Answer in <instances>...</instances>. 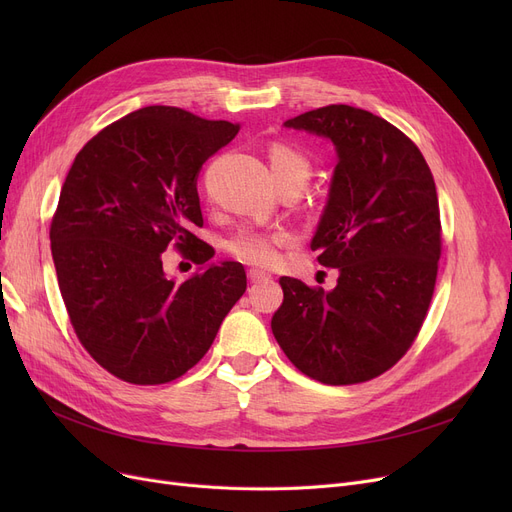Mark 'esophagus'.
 Returning <instances> with one entry per match:
<instances>
[{"mask_svg": "<svg viewBox=\"0 0 512 512\" xmlns=\"http://www.w3.org/2000/svg\"><path fill=\"white\" fill-rule=\"evenodd\" d=\"M249 280L251 282H265V280H272V274H267L263 270H257V267H251V270H249Z\"/></svg>", "mask_w": 512, "mask_h": 512, "instance_id": "obj_1", "label": "esophagus"}]
</instances>
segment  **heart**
Wrapping results in <instances>:
<instances>
[{
  "label": "heart",
  "mask_w": 512,
  "mask_h": 512,
  "mask_svg": "<svg viewBox=\"0 0 512 512\" xmlns=\"http://www.w3.org/2000/svg\"><path fill=\"white\" fill-rule=\"evenodd\" d=\"M270 168L274 180L288 178V176H309V164L303 155L286 145H274L270 151ZM292 240L290 232L286 230H242L230 242L228 251L247 263L255 265H274L280 257V247L288 245Z\"/></svg>",
  "instance_id": "heart-1"
}]
</instances>
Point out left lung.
Segmentation results:
<instances>
[{"instance_id": "obj_1", "label": "left lung", "mask_w": 512, "mask_h": 512, "mask_svg": "<svg viewBox=\"0 0 512 512\" xmlns=\"http://www.w3.org/2000/svg\"><path fill=\"white\" fill-rule=\"evenodd\" d=\"M334 145L336 168L311 249L336 267L332 290L280 278L272 332L309 378L359 384L388 371L421 330L440 259L436 182L417 145L351 105L284 122Z\"/></svg>"}]
</instances>
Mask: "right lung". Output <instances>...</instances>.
I'll list each match as a JSON object with an SVG mask.
<instances>
[{"mask_svg": "<svg viewBox=\"0 0 512 512\" xmlns=\"http://www.w3.org/2000/svg\"><path fill=\"white\" fill-rule=\"evenodd\" d=\"M238 132L180 107L149 105L103 128L62 186L49 240L72 328L116 378L172 382L209 351L247 290L245 267L207 263L197 178L205 159ZM168 244L200 270L176 283L163 270Z\"/></svg>", "mask_w": 512, "mask_h": 512, "instance_id": "1", "label": "right lung"}]
</instances>
